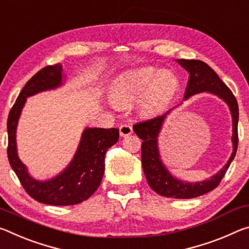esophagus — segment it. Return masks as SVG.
<instances>
[{"mask_svg":"<svg viewBox=\"0 0 249 249\" xmlns=\"http://www.w3.org/2000/svg\"><path fill=\"white\" fill-rule=\"evenodd\" d=\"M119 132L121 137H127L132 133V127L130 124H121L119 127Z\"/></svg>","mask_w":249,"mask_h":249,"instance_id":"esophagus-1","label":"esophagus"}]
</instances>
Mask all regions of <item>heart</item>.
Instances as JSON below:
<instances>
[{"instance_id":"heart-1","label":"heart","mask_w":249,"mask_h":249,"mask_svg":"<svg viewBox=\"0 0 249 249\" xmlns=\"http://www.w3.org/2000/svg\"><path fill=\"white\" fill-rule=\"evenodd\" d=\"M178 89V79L173 71L156 67H140L121 74L112 88L113 101L119 107L139 103L143 116L161 112Z\"/></svg>"}]
</instances>
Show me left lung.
<instances>
[{
  "label": "left lung",
  "instance_id": "obj_1",
  "mask_svg": "<svg viewBox=\"0 0 249 249\" xmlns=\"http://www.w3.org/2000/svg\"><path fill=\"white\" fill-rule=\"evenodd\" d=\"M177 62L189 72V81L184 93V99L199 92H211L223 99L230 107L231 118H233V153L223 166L221 171L202 182H184L172 177L163 164L160 153H159L158 137L162 129L166 116L164 115L152 118L150 120L138 122L133 125V131L143 141L141 144V160L142 168L150 187L158 194L165 197L173 198H193L209 193L217 187L226 171L234 160L238 144V105L235 96L218 75L206 63L196 59H177Z\"/></svg>",
  "mask_w": 249,
  "mask_h": 249
}]
</instances>
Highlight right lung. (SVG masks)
<instances>
[{"mask_svg": "<svg viewBox=\"0 0 249 249\" xmlns=\"http://www.w3.org/2000/svg\"><path fill=\"white\" fill-rule=\"evenodd\" d=\"M62 65L46 66L27 81L19 92L7 118V158L24 190L36 201L48 205H75L86 201L96 192L105 173V156L117 143V128H86L71 162L62 173L48 181H37L27 172L16 150V127L26 98L55 89L62 85Z\"/></svg>", "mask_w": 249, "mask_h": 249, "instance_id": "right-lung-1", "label": "right lung"}]
</instances>
